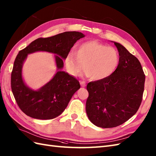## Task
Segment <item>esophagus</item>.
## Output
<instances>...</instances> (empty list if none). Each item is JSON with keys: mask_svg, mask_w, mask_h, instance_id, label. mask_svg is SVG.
Wrapping results in <instances>:
<instances>
[{"mask_svg": "<svg viewBox=\"0 0 156 156\" xmlns=\"http://www.w3.org/2000/svg\"><path fill=\"white\" fill-rule=\"evenodd\" d=\"M80 84H81V87H85V85H86V83H85V81H80Z\"/></svg>", "mask_w": 156, "mask_h": 156, "instance_id": "1", "label": "esophagus"}]
</instances>
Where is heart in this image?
Segmentation results:
<instances>
[{
    "label": "heart",
    "mask_w": 156,
    "mask_h": 156,
    "mask_svg": "<svg viewBox=\"0 0 156 156\" xmlns=\"http://www.w3.org/2000/svg\"><path fill=\"white\" fill-rule=\"evenodd\" d=\"M64 62L67 73L73 77L81 75L86 65L90 78L99 81L110 77L116 70L120 55L115 48L92 40L79 45L76 53H68Z\"/></svg>",
    "instance_id": "obj_1"
}]
</instances>
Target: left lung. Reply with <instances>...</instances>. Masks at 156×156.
<instances>
[{
    "label": "left lung",
    "instance_id": "obj_1",
    "mask_svg": "<svg viewBox=\"0 0 156 156\" xmlns=\"http://www.w3.org/2000/svg\"><path fill=\"white\" fill-rule=\"evenodd\" d=\"M112 42L120 55L116 70L110 77L87 86V116L95 126L104 128L119 126L135 115L141 104L145 83L139 60L122 45Z\"/></svg>",
    "mask_w": 156,
    "mask_h": 156
}]
</instances>
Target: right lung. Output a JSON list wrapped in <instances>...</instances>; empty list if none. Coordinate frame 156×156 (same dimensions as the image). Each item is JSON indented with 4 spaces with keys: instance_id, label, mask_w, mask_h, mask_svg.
<instances>
[{
    "instance_id": "right-lung-1",
    "label": "right lung",
    "mask_w": 156,
    "mask_h": 156,
    "mask_svg": "<svg viewBox=\"0 0 156 156\" xmlns=\"http://www.w3.org/2000/svg\"><path fill=\"white\" fill-rule=\"evenodd\" d=\"M85 36L81 32H65L37 38L19 51L11 74V88L18 107L26 115L36 119L49 120L65 111L74 93L80 89V84L77 79L62 70L63 59L76 41ZM37 51L56 54L57 72L46 84L34 90L23 81L22 67L27 55Z\"/></svg>"
}]
</instances>
